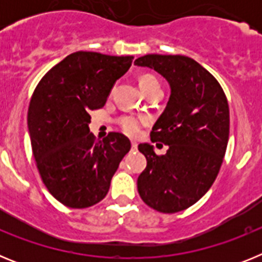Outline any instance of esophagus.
Listing matches in <instances>:
<instances>
[{"label":"esophagus","instance_id":"1","mask_svg":"<svg viewBox=\"0 0 262 262\" xmlns=\"http://www.w3.org/2000/svg\"><path fill=\"white\" fill-rule=\"evenodd\" d=\"M131 148H133V151H135V149H138V143H136V142L131 143Z\"/></svg>","mask_w":262,"mask_h":262}]
</instances>
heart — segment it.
Returning a JSON list of instances; mask_svg holds the SVG:
<instances>
[{
	"label": "heart",
	"instance_id": "1",
	"mask_svg": "<svg viewBox=\"0 0 262 262\" xmlns=\"http://www.w3.org/2000/svg\"><path fill=\"white\" fill-rule=\"evenodd\" d=\"M154 84H159L154 76L144 75L140 77V80H139V85H140V88L149 86V85H154ZM145 122H147V120H145L144 118H138V117H134V115H126V117H122L119 119L120 128L123 129L124 133L129 136L138 135V134L140 133V128H142L143 124H145Z\"/></svg>",
	"mask_w": 262,
	"mask_h": 262
}]
</instances>
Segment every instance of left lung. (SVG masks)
<instances>
[{"instance_id":"obj_1","label":"left lung","mask_w":262,"mask_h":262,"mask_svg":"<svg viewBox=\"0 0 262 262\" xmlns=\"http://www.w3.org/2000/svg\"><path fill=\"white\" fill-rule=\"evenodd\" d=\"M134 64L155 69L170 86L151 133L152 143H164L168 151L157 156L154 145L139 144L147 166L138 177V191L157 211H182L209 191L223 163L230 134L226 94L209 71L187 56L151 53Z\"/></svg>"}]
</instances>
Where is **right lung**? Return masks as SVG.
Segmentation results:
<instances>
[{
  "instance_id": "obj_1",
  "label": "right lung",
  "mask_w": 262,
  "mask_h": 262,
  "mask_svg": "<svg viewBox=\"0 0 262 262\" xmlns=\"http://www.w3.org/2000/svg\"><path fill=\"white\" fill-rule=\"evenodd\" d=\"M133 59L78 51L50 69L34 90L27 113L32 154L48 191L72 209L90 207L105 198L131 148L128 138L119 133L96 140L89 111L105 106Z\"/></svg>"
}]
</instances>
